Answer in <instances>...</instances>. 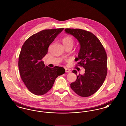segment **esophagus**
Here are the masks:
<instances>
[{
    "label": "esophagus",
    "mask_w": 126,
    "mask_h": 126,
    "mask_svg": "<svg viewBox=\"0 0 126 126\" xmlns=\"http://www.w3.org/2000/svg\"><path fill=\"white\" fill-rule=\"evenodd\" d=\"M65 71H66V72H67V73H70L71 72L70 69H68V68H65Z\"/></svg>",
    "instance_id": "esophagus-1"
}]
</instances>
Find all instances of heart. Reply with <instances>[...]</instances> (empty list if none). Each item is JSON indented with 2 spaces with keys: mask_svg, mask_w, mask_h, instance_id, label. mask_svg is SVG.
Wrapping results in <instances>:
<instances>
[{
  "mask_svg": "<svg viewBox=\"0 0 126 126\" xmlns=\"http://www.w3.org/2000/svg\"><path fill=\"white\" fill-rule=\"evenodd\" d=\"M62 41L63 44L65 47H72L74 43V41L73 38L69 36L64 37L62 39Z\"/></svg>",
  "mask_w": 126,
  "mask_h": 126,
  "instance_id": "heart-1",
  "label": "heart"
}]
</instances>
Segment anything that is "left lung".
<instances>
[{
	"mask_svg": "<svg viewBox=\"0 0 126 126\" xmlns=\"http://www.w3.org/2000/svg\"><path fill=\"white\" fill-rule=\"evenodd\" d=\"M65 32L74 36L79 41L80 49L76 66L85 68L83 75L77 74V79L70 84L72 90L80 96H90L103 85L107 75V55L100 40L91 32L80 29L66 28Z\"/></svg>",
	"mask_w": 126,
	"mask_h": 126,
	"instance_id": "obj_1",
	"label": "left lung"
}]
</instances>
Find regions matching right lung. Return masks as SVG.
Here are the masks:
<instances>
[{"label": "right lung", "mask_w": 126, "mask_h": 126, "mask_svg": "<svg viewBox=\"0 0 126 126\" xmlns=\"http://www.w3.org/2000/svg\"><path fill=\"white\" fill-rule=\"evenodd\" d=\"M64 28L44 30L27 39L19 53L18 66L24 83L32 93L42 95L52 88L58 76L65 73L64 68L46 66L42 61L50 45Z\"/></svg>", "instance_id": "right-lung-1"}]
</instances>
